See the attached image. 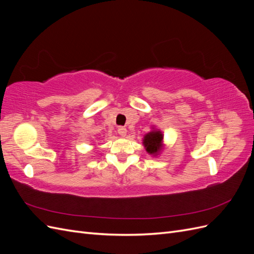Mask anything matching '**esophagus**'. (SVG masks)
I'll use <instances>...</instances> for the list:
<instances>
[{"label":"esophagus","mask_w":254,"mask_h":254,"mask_svg":"<svg viewBox=\"0 0 254 254\" xmlns=\"http://www.w3.org/2000/svg\"><path fill=\"white\" fill-rule=\"evenodd\" d=\"M118 132H119L120 135L125 136L127 134V129L125 127H119L118 128Z\"/></svg>","instance_id":"esophagus-1"}]
</instances>
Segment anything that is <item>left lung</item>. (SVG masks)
<instances>
[{"label":"left lung","mask_w":254,"mask_h":254,"mask_svg":"<svg viewBox=\"0 0 254 254\" xmlns=\"http://www.w3.org/2000/svg\"><path fill=\"white\" fill-rule=\"evenodd\" d=\"M163 137V132L156 126H152L150 131L148 133H146L143 137V145L145 147V150L147 151L150 156H159L161 151L164 149Z\"/></svg>","instance_id":"left-lung-1"}]
</instances>
